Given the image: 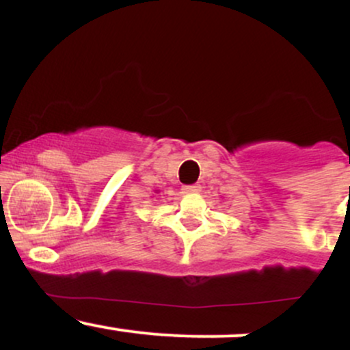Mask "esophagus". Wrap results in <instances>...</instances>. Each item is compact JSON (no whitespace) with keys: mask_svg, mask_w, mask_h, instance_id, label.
Instances as JSON below:
<instances>
[{"mask_svg":"<svg viewBox=\"0 0 350 350\" xmlns=\"http://www.w3.org/2000/svg\"><path fill=\"white\" fill-rule=\"evenodd\" d=\"M183 191L187 192V194H192V192H199L200 186L199 184H191V186H184Z\"/></svg>","mask_w":350,"mask_h":350,"instance_id":"34e87169","label":"esophagus"}]
</instances>
